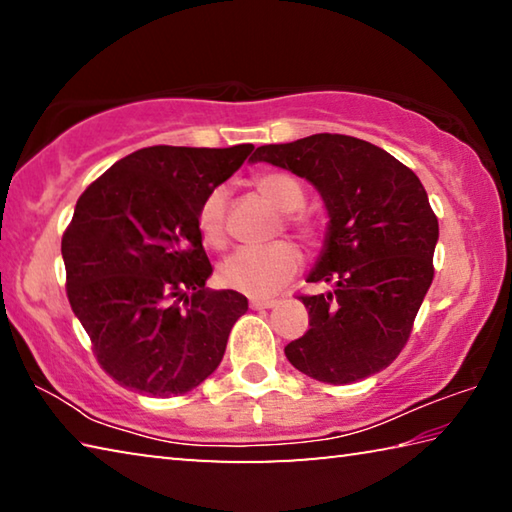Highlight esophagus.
<instances>
[{
    "mask_svg": "<svg viewBox=\"0 0 512 512\" xmlns=\"http://www.w3.org/2000/svg\"><path fill=\"white\" fill-rule=\"evenodd\" d=\"M277 305L275 298H250V307L253 309H271Z\"/></svg>",
    "mask_w": 512,
    "mask_h": 512,
    "instance_id": "esophagus-1",
    "label": "esophagus"
}]
</instances>
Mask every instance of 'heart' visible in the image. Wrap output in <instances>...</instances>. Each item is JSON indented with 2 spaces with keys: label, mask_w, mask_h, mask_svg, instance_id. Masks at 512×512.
Masks as SVG:
<instances>
[{
  "label": "heart",
  "mask_w": 512,
  "mask_h": 512,
  "mask_svg": "<svg viewBox=\"0 0 512 512\" xmlns=\"http://www.w3.org/2000/svg\"><path fill=\"white\" fill-rule=\"evenodd\" d=\"M253 187L275 210L282 212L284 228L307 244L320 239V225L314 216L302 212L305 189L296 178L282 171H262L253 178ZM198 230L214 248L228 244V189L214 187L198 207ZM300 250L287 239L273 241L262 248H241L230 255L219 268L223 287L262 298L271 296L300 271Z\"/></svg>",
  "instance_id": "b5f03b06"
}]
</instances>
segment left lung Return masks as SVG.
I'll use <instances>...</instances> for the list:
<instances>
[{
    "instance_id": "8db88e82",
    "label": "left lung",
    "mask_w": 512,
    "mask_h": 512,
    "mask_svg": "<svg viewBox=\"0 0 512 512\" xmlns=\"http://www.w3.org/2000/svg\"><path fill=\"white\" fill-rule=\"evenodd\" d=\"M253 158L307 178L329 212L309 282L332 291L298 296L309 329L284 348L291 366L334 386L391 366L433 282L438 219L420 178L379 146L339 133L259 146Z\"/></svg>"
}]
</instances>
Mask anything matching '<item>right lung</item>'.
<instances>
[{
	"instance_id": "obj_1",
	"label": "right lung",
	"mask_w": 512,
	"mask_h": 512,
	"mask_svg": "<svg viewBox=\"0 0 512 512\" xmlns=\"http://www.w3.org/2000/svg\"><path fill=\"white\" fill-rule=\"evenodd\" d=\"M146 146L88 185L63 232L69 305L99 366L135 393L192 391L219 368L248 300L207 291L198 207L253 153Z\"/></svg>"
}]
</instances>
